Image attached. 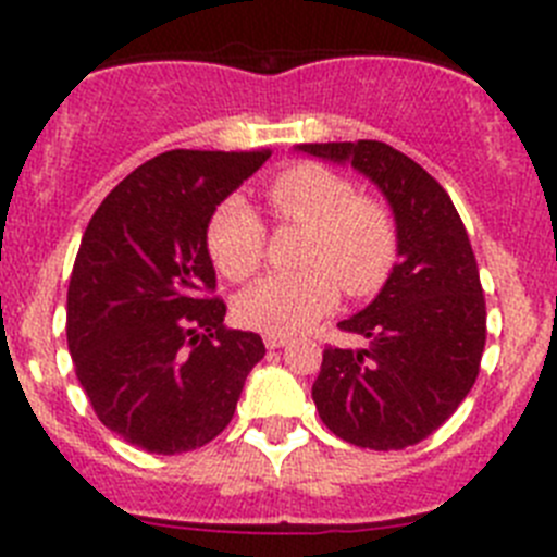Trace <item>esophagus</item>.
Wrapping results in <instances>:
<instances>
[{
    "label": "esophagus",
    "instance_id": "esophagus-1",
    "mask_svg": "<svg viewBox=\"0 0 557 557\" xmlns=\"http://www.w3.org/2000/svg\"><path fill=\"white\" fill-rule=\"evenodd\" d=\"M289 343V337L287 334H273V332H268L264 334V346L270 348V351H273V348H284Z\"/></svg>",
    "mask_w": 557,
    "mask_h": 557
}]
</instances>
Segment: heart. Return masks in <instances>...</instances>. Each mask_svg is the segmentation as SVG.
<instances>
[{
    "label": "heart",
    "mask_w": 557,
    "mask_h": 557,
    "mask_svg": "<svg viewBox=\"0 0 557 557\" xmlns=\"http://www.w3.org/2000/svg\"><path fill=\"white\" fill-rule=\"evenodd\" d=\"M270 218L282 228H304V270L268 275L236 301L239 323L259 332L293 334L332 312L339 287L368 298L391 275L398 236L391 211L357 195V186L323 164H295L264 189ZM211 262L231 282H245L264 262L268 228L243 198H225L206 228Z\"/></svg>",
    "instance_id": "1"
}]
</instances>
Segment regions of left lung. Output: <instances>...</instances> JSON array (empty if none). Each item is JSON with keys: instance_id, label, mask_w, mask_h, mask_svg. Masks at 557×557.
Returning <instances> with one entry per match:
<instances>
[{"instance_id": "obj_1", "label": "left lung", "mask_w": 557, "mask_h": 557, "mask_svg": "<svg viewBox=\"0 0 557 557\" xmlns=\"http://www.w3.org/2000/svg\"><path fill=\"white\" fill-rule=\"evenodd\" d=\"M298 150L348 161L385 191L398 262L382 293L339 332L368 346H326L314 407L337 437L362 449H405L430 437L474 387L485 348V295L469 234L446 189L385 141H326Z\"/></svg>"}]
</instances>
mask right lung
I'll list each match as a JSON object with an SVG mask.
<instances>
[{
    "mask_svg": "<svg viewBox=\"0 0 557 557\" xmlns=\"http://www.w3.org/2000/svg\"><path fill=\"white\" fill-rule=\"evenodd\" d=\"M270 150L161 152L108 191L81 239L66 339L97 418L150 455H181L234 418L259 334L225 329L206 228Z\"/></svg>",
    "mask_w": 557,
    "mask_h": 557,
    "instance_id": "add662e5",
    "label": "right lung"
}]
</instances>
